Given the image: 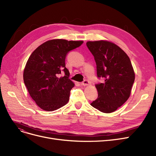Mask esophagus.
I'll return each instance as SVG.
<instances>
[{"label":"esophagus","instance_id":"esophagus-1","mask_svg":"<svg viewBox=\"0 0 156 156\" xmlns=\"http://www.w3.org/2000/svg\"><path fill=\"white\" fill-rule=\"evenodd\" d=\"M89 83H89V80H85L82 83V85H83V86H87V85H89Z\"/></svg>","mask_w":156,"mask_h":156}]
</instances>
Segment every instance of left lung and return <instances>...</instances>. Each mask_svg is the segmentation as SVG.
<instances>
[{
    "label": "left lung",
    "mask_w": 156,
    "mask_h": 156,
    "mask_svg": "<svg viewBox=\"0 0 156 156\" xmlns=\"http://www.w3.org/2000/svg\"><path fill=\"white\" fill-rule=\"evenodd\" d=\"M86 44L94 57L98 78L104 80L95 85L98 96L90 105L111 113L129 99L135 80L133 67L127 55L114 43L99 40Z\"/></svg>",
    "instance_id": "left-lung-1"
}]
</instances>
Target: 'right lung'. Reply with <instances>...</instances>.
<instances>
[{
	"mask_svg": "<svg viewBox=\"0 0 156 156\" xmlns=\"http://www.w3.org/2000/svg\"><path fill=\"white\" fill-rule=\"evenodd\" d=\"M83 41L63 39L48 40L34 50L26 63L24 82L32 99L46 111H53L67 104L74 83L69 78L66 57L80 47ZM62 72L65 75L59 78Z\"/></svg>",
	"mask_w": 156,
	"mask_h": 156,
	"instance_id": "1",
	"label": "right lung"
}]
</instances>
